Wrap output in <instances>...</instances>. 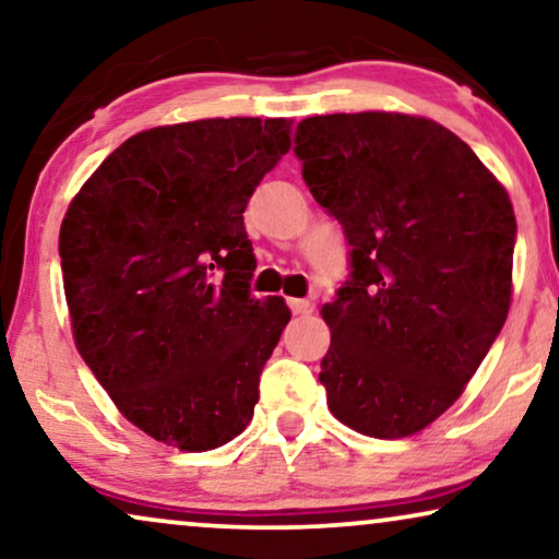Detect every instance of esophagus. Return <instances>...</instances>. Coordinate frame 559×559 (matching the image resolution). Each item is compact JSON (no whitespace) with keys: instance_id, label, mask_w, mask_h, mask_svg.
Segmentation results:
<instances>
[{"instance_id":"esophagus-1","label":"esophagus","mask_w":559,"mask_h":559,"mask_svg":"<svg viewBox=\"0 0 559 559\" xmlns=\"http://www.w3.org/2000/svg\"><path fill=\"white\" fill-rule=\"evenodd\" d=\"M289 310H293V316H310L312 312V302L310 300H297V297H293V300H287Z\"/></svg>"}]
</instances>
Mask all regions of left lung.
Listing matches in <instances>:
<instances>
[{"instance_id":"8db88e82","label":"left lung","mask_w":559,"mask_h":559,"mask_svg":"<svg viewBox=\"0 0 559 559\" xmlns=\"http://www.w3.org/2000/svg\"><path fill=\"white\" fill-rule=\"evenodd\" d=\"M295 155L350 247L323 305L328 407L356 432L407 438L463 394L507 320L509 193L461 136L407 114L302 119Z\"/></svg>"}]
</instances>
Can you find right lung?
<instances>
[{
    "mask_svg": "<svg viewBox=\"0 0 559 559\" xmlns=\"http://www.w3.org/2000/svg\"><path fill=\"white\" fill-rule=\"evenodd\" d=\"M287 150V119L155 127L114 150L66 213L58 249L75 348L157 442L203 453L254 417L289 308L251 295L243 211Z\"/></svg>",
    "mask_w": 559,
    "mask_h": 559,
    "instance_id": "right-lung-1",
    "label": "right lung"
}]
</instances>
